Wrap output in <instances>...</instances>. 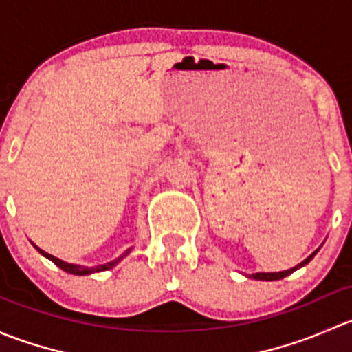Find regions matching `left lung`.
I'll use <instances>...</instances> for the list:
<instances>
[{
  "mask_svg": "<svg viewBox=\"0 0 352 352\" xmlns=\"http://www.w3.org/2000/svg\"><path fill=\"white\" fill-rule=\"evenodd\" d=\"M315 254H317V252H314V254H311L310 257L305 258V261L301 262V264H298L296 267H293V269H287V271H283V272H257V274H252V278H254V279H261V281H278V279L286 278V276H289L291 272H294V271H296V269L303 267L305 264H308V262H310L311 258L315 257Z\"/></svg>",
  "mask_w": 352,
  "mask_h": 352,
  "instance_id": "8db88e82",
  "label": "left lung"
}]
</instances>
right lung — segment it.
I'll use <instances>...</instances> for the list:
<instances>
[{"instance_id":"add662e5","label":"right lung","mask_w":352,"mask_h":352,"mask_svg":"<svg viewBox=\"0 0 352 352\" xmlns=\"http://www.w3.org/2000/svg\"><path fill=\"white\" fill-rule=\"evenodd\" d=\"M35 248H37L38 252H41L42 255H44V257H47V258H51L52 262H54L56 265H58V267H61L63 271H66V272H69V274H76V276H85V274H91V272H100V271H109V269H112L113 265L116 264H119V261L122 257H126L127 254H129V250H126L124 252L122 255H120V257H117L116 261H110V262H107V264H102V265H95V267H81V265H74V264H67V262H65V261H61V258H58V257H54V255H51V254H47V252H44V250H41V248L37 247V245H34Z\"/></svg>"}]
</instances>
